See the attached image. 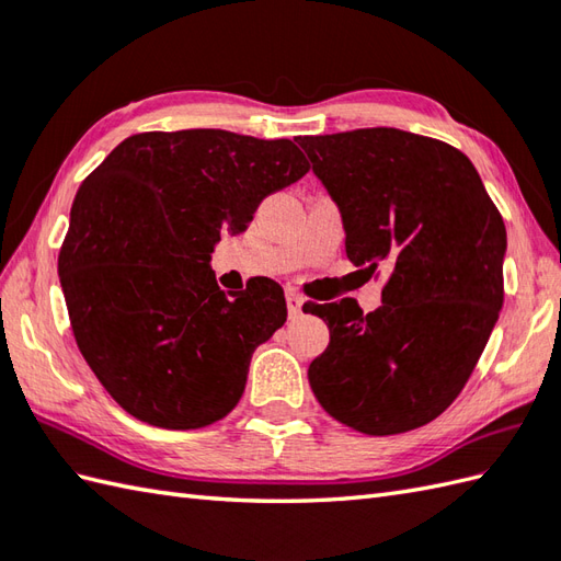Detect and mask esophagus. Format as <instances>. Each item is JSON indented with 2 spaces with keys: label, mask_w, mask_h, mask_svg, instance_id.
Wrapping results in <instances>:
<instances>
[{
  "label": "esophagus",
  "mask_w": 561,
  "mask_h": 561,
  "mask_svg": "<svg viewBox=\"0 0 561 561\" xmlns=\"http://www.w3.org/2000/svg\"><path fill=\"white\" fill-rule=\"evenodd\" d=\"M301 306H304V296L294 289H287V308L291 316H299L301 313Z\"/></svg>",
  "instance_id": "esophagus-1"
}]
</instances>
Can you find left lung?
<instances>
[{
	"instance_id": "1",
	"label": "left lung",
	"mask_w": 561,
	"mask_h": 561,
	"mask_svg": "<svg viewBox=\"0 0 561 561\" xmlns=\"http://www.w3.org/2000/svg\"><path fill=\"white\" fill-rule=\"evenodd\" d=\"M296 141L340 209L347 257L390 270L371 313L352 299L308 304L330 328L308 380L356 432H410L458 398L496 325L504 219L472 161L438 139L368 127Z\"/></svg>"
}]
</instances>
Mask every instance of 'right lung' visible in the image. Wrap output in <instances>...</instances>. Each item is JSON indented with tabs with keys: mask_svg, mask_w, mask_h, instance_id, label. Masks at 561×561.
<instances>
[{
	"mask_svg": "<svg viewBox=\"0 0 561 561\" xmlns=\"http://www.w3.org/2000/svg\"><path fill=\"white\" fill-rule=\"evenodd\" d=\"M306 173L291 139L181 129L127 137L81 183L59 284L83 359L125 412L185 432L236 408L287 301L274 282L229 299L209 260L221 231L243 233Z\"/></svg>",
	"mask_w": 561,
	"mask_h": 561,
	"instance_id": "add662e5",
	"label": "right lung"
}]
</instances>
